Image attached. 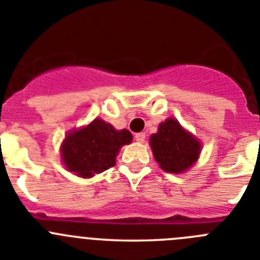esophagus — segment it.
Masks as SVG:
<instances>
[{
	"label": "esophagus",
	"instance_id": "obj_1",
	"mask_svg": "<svg viewBox=\"0 0 260 260\" xmlns=\"http://www.w3.org/2000/svg\"><path fill=\"white\" fill-rule=\"evenodd\" d=\"M134 138L137 142H139V143H143V142L146 141V133H137Z\"/></svg>",
	"mask_w": 260,
	"mask_h": 260
}]
</instances>
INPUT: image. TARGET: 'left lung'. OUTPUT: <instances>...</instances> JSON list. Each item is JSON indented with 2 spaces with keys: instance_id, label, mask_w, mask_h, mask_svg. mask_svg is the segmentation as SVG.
I'll return each instance as SVG.
<instances>
[{
  "instance_id": "left-lung-1",
  "label": "left lung",
  "mask_w": 260,
  "mask_h": 260,
  "mask_svg": "<svg viewBox=\"0 0 260 260\" xmlns=\"http://www.w3.org/2000/svg\"><path fill=\"white\" fill-rule=\"evenodd\" d=\"M150 144L156 161L169 173H181L189 169L201 153L198 139L185 132L174 118H168L158 125L157 133L151 135Z\"/></svg>"
}]
</instances>
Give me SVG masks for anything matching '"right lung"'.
<instances>
[{"instance_id":"add662e5","label":"right lung","mask_w":260,"mask_h":260,"mask_svg":"<svg viewBox=\"0 0 260 260\" xmlns=\"http://www.w3.org/2000/svg\"><path fill=\"white\" fill-rule=\"evenodd\" d=\"M132 139V133L126 128L116 130L96 118L86 127L66 135L61 147L62 160L68 171L88 178L114 167L119 148Z\"/></svg>"}]
</instances>
